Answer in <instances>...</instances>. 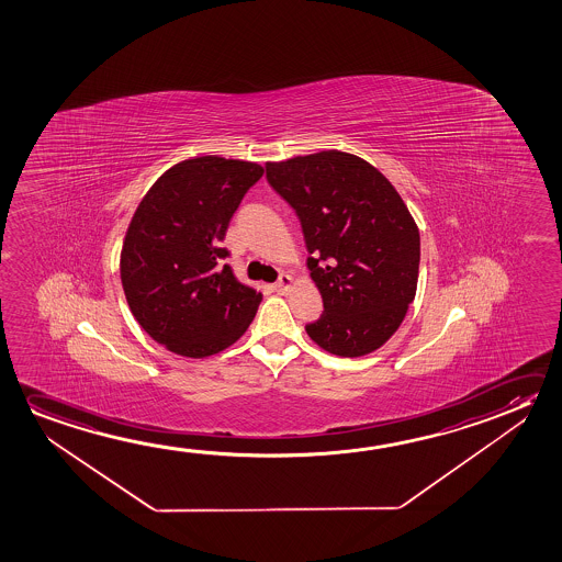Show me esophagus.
<instances>
[{
	"label": "esophagus",
	"instance_id": "34e87169",
	"mask_svg": "<svg viewBox=\"0 0 562 562\" xmlns=\"http://www.w3.org/2000/svg\"><path fill=\"white\" fill-rule=\"evenodd\" d=\"M294 285V279L293 277L289 276V273H283V276L279 277V281H277L276 291L277 293H286L289 289H293Z\"/></svg>",
	"mask_w": 562,
	"mask_h": 562
}]
</instances>
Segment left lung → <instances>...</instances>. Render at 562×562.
<instances>
[{"label": "left lung", "instance_id": "1", "mask_svg": "<svg viewBox=\"0 0 562 562\" xmlns=\"http://www.w3.org/2000/svg\"><path fill=\"white\" fill-rule=\"evenodd\" d=\"M268 181L303 224L324 312L306 334L324 351L361 357L401 328L418 289L419 231L406 203L356 154L268 161Z\"/></svg>", "mask_w": 562, "mask_h": 562}]
</instances>
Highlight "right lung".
<instances>
[{"instance_id": "1", "label": "right lung", "mask_w": 562, "mask_h": 562, "mask_svg": "<svg viewBox=\"0 0 562 562\" xmlns=\"http://www.w3.org/2000/svg\"><path fill=\"white\" fill-rule=\"evenodd\" d=\"M258 161L199 156L154 181L126 228L121 283L136 322L176 356L205 359L248 330L261 291L241 283L221 248Z\"/></svg>"}]
</instances>
